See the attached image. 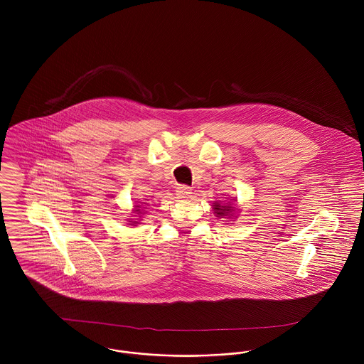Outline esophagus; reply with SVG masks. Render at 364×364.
Returning a JSON list of instances; mask_svg holds the SVG:
<instances>
[{
  "mask_svg": "<svg viewBox=\"0 0 364 364\" xmlns=\"http://www.w3.org/2000/svg\"><path fill=\"white\" fill-rule=\"evenodd\" d=\"M176 195L179 199H189L191 195H192V189L186 185H179L176 188Z\"/></svg>",
  "mask_w": 364,
  "mask_h": 364,
  "instance_id": "obj_1",
  "label": "esophagus"
}]
</instances>
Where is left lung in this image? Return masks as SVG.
I'll list each match as a JSON object with an SVG mask.
<instances>
[{
	"mask_svg": "<svg viewBox=\"0 0 364 364\" xmlns=\"http://www.w3.org/2000/svg\"><path fill=\"white\" fill-rule=\"evenodd\" d=\"M214 210H217L215 213H217L218 215H224L225 213L230 211V206H228V205H227V206H220V205L215 203V205H214Z\"/></svg>",
	"mask_w": 364,
	"mask_h": 364,
	"instance_id": "8db88e82",
	"label": "left lung"
}]
</instances>
